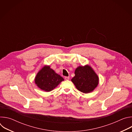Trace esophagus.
I'll return each instance as SVG.
<instances>
[{"label": "esophagus", "instance_id": "34e87169", "mask_svg": "<svg viewBox=\"0 0 132 132\" xmlns=\"http://www.w3.org/2000/svg\"><path fill=\"white\" fill-rule=\"evenodd\" d=\"M65 80H68L69 79V77H65Z\"/></svg>", "mask_w": 132, "mask_h": 132}]
</instances>
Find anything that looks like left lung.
Listing matches in <instances>:
<instances>
[{
  "instance_id": "1",
  "label": "left lung",
  "mask_w": 132,
  "mask_h": 132,
  "mask_svg": "<svg viewBox=\"0 0 132 132\" xmlns=\"http://www.w3.org/2000/svg\"><path fill=\"white\" fill-rule=\"evenodd\" d=\"M71 80L79 91L85 93L92 92L99 82L97 74L88 65L77 67L75 70V76Z\"/></svg>"
}]
</instances>
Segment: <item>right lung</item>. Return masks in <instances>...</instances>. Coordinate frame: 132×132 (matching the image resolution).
I'll list each match as a JSON object with an SVG mask.
<instances>
[{
	"label": "right lung",
	"mask_w": 132,
	"mask_h": 132,
	"mask_svg": "<svg viewBox=\"0 0 132 132\" xmlns=\"http://www.w3.org/2000/svg\"><path fill=\"white\" fill-rule=\"evenodd\" d=\"M63 80L64 78L48 65L43 66L37 73L34 78L35 85L45 92L53 90Z\"/></svg>",
	"instance_id": "1"
}]
</instances>
